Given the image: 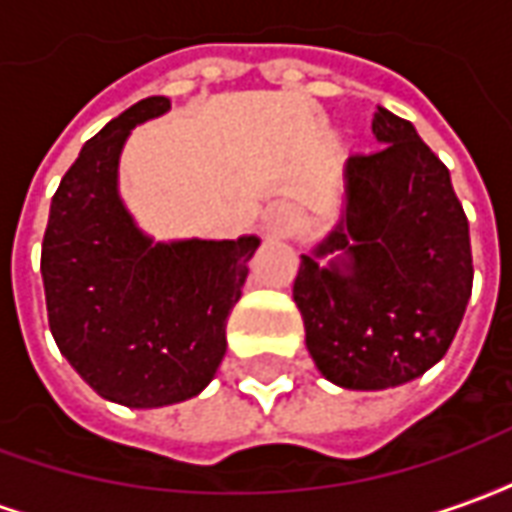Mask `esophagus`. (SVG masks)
<instances>
[{
    "mask_svg": "<svg viewBox=\"0 0 512 512\" xmlns=\"http://www.w3.org/2000/svg\"><path fill=\"white\" fill-rule=\"evenodd\" d=\"M268 224H271V230H274V233L290 235L293 233V227H296V216H293L288 208H279V211L271 216V222Z\"/></svg>",
    "mask_w": 512,
    "mask_h": 512,
    "instance_id": "obj_1",
    "label": "esophagus"
}]
</instances>
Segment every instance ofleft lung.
<instances>
[{
	"mask_svg": "<svg viewBox=\"0 0 512 512\" xmlns=\"http://www.w3.org/2000/svg\"><path fill=\"white\" fill-rule=\"evenodd\" d=\"M384 147L348 158L343 224L301 255L293 301L307 351L332 384L386 389L447 354L472 296L469 222L450 169L403 117L378 106ZM343 248L349 263L317 266Z\"/></svg>",
	"mask_w": 512,
	"mask_h": 512,
	"instance_id": "obj_1",
	"label": "left lung"
}]
</instances>
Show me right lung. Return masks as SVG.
I'll list each match as a JSON object with an SVG mask.
<instances>
[{
	"label": "right lung",
	"mask_w": 512,
	"mask_h": 512,
	"mask_svg": "<svg viewBox=\"0 0 512 512\" xmlns=\"http://www.w3.org/2000/svg\"><path fill=\"white\" fill-rule=\"evenodd\" d=\"M153 95L115 117L51 197L40 274L54 340L106 400L158 408L200 395L227 351L255 235L153 244L117 197V161L136 123L167 112Z\"/></svg>",
	"instance_id": "1"
}]
</instances>
